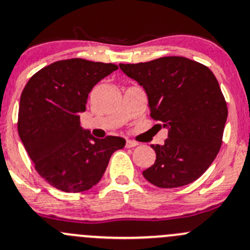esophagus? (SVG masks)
<instances>
[{"label": "esophagus", "mask_w": 250, "mask_h": 250, "mask_svg": "<svg viewBox=\"0 0 250 250\" xmlns=\"http://www.w3.org/2000/svg\"><path fill=\"white\" fill-rule=\"evenodd\" d=\"M135 146H138V143H136V141H133V140L125 141V147H128V148H130V147H135Z\"/></svg>", "instance_id": "1"}]
</instances>
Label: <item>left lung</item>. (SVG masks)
<instances>
[{
	"label": "left lung",
	"instance_id": "obj_1",
	"mask_svg": "<svg viewBox=\"0 0 250 250\" xmlns=\"http://www.w3.org/2000/svg\"><path fill=\"white\" fill-rule=\"evenodd\" d=\"M120 68L143 86L151 117L167 129L164 145H151L156 162L144 177L159 188L182 187L198 180L219 152L228 118L213 73L181 56L120 63Z\"/></svg>",
	"mask_w": 250,
	"mask_h": 250
}]
</instances>
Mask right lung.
<instances>
[{
  "label": "right lung",
  "instance_id": "add662e5",
  "mask_svg": "<svg viewBox=\"0 0 250 250\" xmlns=\"http://www.w3.org/2000/svg\"><path fill=\"white\" fill-rule=\"evenodd\" d=\"M116 69L112 63L63 60L26 83L18 132L36 170L52 187L67 193L88 190L101 181L111 154L125 147L123 138L97 139L80 125L88 93Z\"/></svg>",
  "mask_w": 250,
  "mask_h": 250
}]
</instances>
